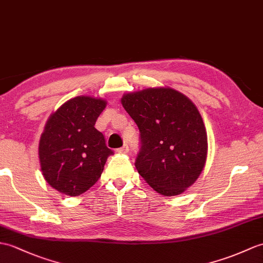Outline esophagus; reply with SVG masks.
<instances>
[{
  "mask_svg": "<svg viewBox=\"0 0 263 263\" xmlns=\"http://www.w3.org/2000/svg\"><path fill=\"white\" fill-rule=\"evenodd\" d=\"M117 151L119 152V154H127V152H129V145L124 144L123 146H121V148H119Z\"/></svg>",
  "mask_w": 263,
  "mask_h": 263,
  "instance_id": "34e87169",
  "label": "esophagus"
}]
</instances>
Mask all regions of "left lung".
I'll list each match as a JSON object with an SVG mask.
<instances>
[{
	"label": "left lung",
	"mask_w": 263,
	"mask_h": 263,
	"mask_svg": "<svg viewBox=\"0 0 263 263\" xmlns=\"http://www.w3.org/2000/svg\"><path fill=\"white\" fill-rule=\"evenodd\" d=\"M121 102L140 131L138 173L163 196L184 193L197 180L207 156V134L197 107L173 88L125 94Z\"/></svg>",
	"instance_id": "left-lung-1"
}]
</instances>
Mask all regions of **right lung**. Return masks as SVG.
<instances>
[{
    "label": "right lung",
    "instance_id": "obj_1",
    "mask_svg": "<svg viewBox=\"0 0 263 263\" xmlns=\"http://www.w3.org/2000/svg\"><path fill=\"white\" fill-rule=\"evenodd\" d=\"M106 102L78 96L63 104L45 126L39 142L41 172L52 188L79 196L99 180L113 155L103 133L95 129Z\"/></svg>",
    "mask_w": 263,
    "mask_h": 263
}]
</instances>
